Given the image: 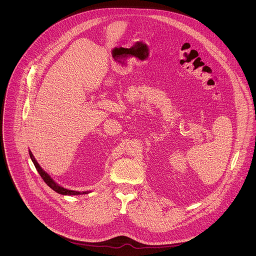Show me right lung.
I'll return each instance as SVG.
<instances>
[{
    "label": "right lung",
    "instance_id": "right-lung-1",
    "mask_svg": "<svg viewBox=\"0 0 256 256\" xmlns=\"http://www.w3.org/2000/svg\"><path fill=\"white\" fill-rule=\"evenodd\" d=\"M30 158L32 160L36 168L37 172H39L40 176L42 178V180H44V182L46 183L50 188H52L54 191H56L57 193L59 194H62V195H78V194H86L88 192H78V191H74V190H69V189H66L64 187H61L60 185H58L57 183L55 182L41 168L40 166L38 164V162H36V160L34 158L32 152L30 150Z\"/></svg>",
    "mask_w": 256,
    "mask_h": 256
}]
</instances>
